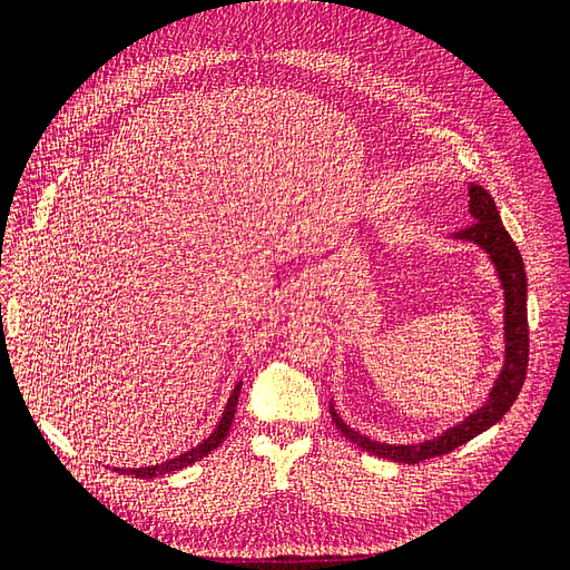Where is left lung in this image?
<instances>
[{"label":"left lung","instance_id":"8db88e82","mask_svg":"<svg viewBox=\"0 0 570 570\" xmlns=\"http://www.w3.org/2000/svg\"><path fill=\"white\" fill-rule=\"evenodd\" d=\"M471 197V216L473 223L465 230L454 233V239H463V243L478 245L482 252L490 256L494 266V273L504 289V361L502 371L494 377V385L488 392V400L480 409H475L471 416H465L461 423L446 428L433 440H423L416 444H390L373 440L358 430L350 428L342 421L335 404L331 402V416L337 425L340 433L354 442L361 450L375 454L390 461L402 463H419L433 456H442L454 452L456 446L473 440L475 435L485 433L488 428L504 419V413L511 409V404L519 396L525 371H528V278L525 266L519 247L513 245L511 235L507 233L502 218H499V209L485 187L473 185L469 187Z\"/></svg>","mask_w":570,"mask_h":570}]
</instances>
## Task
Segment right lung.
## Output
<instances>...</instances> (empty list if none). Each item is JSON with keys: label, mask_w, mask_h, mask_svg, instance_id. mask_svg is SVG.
Instances as JSON below:
<instances>
[{"label": "right lung", "mask_w": 570, "mask_h": 570, "mask_svg": "<svg viewBox=\"0 0 570 570\" xmlns=\"http://www.w3.org/2000/svg\"><path fill=\"white\" fill-rule=\"evenodd\" d=\"M239 387H243V381H239L233 390V394L228 396V404H226V411H223V416L218 421V425L214 428V433L202 440L197 446H193V450L176 456V459H168L164 463H157V465H147V469H116L118 473H126V475H135V478H142V480H151V478H159L164 473H174V471H180L185 469V465L195 463L199 459H204L206 454H212L216 446L226 440L228 430L233 425V419H235V411H237V396H239Z\"/></svg>", "instance_id": "1"}]
</instances>
